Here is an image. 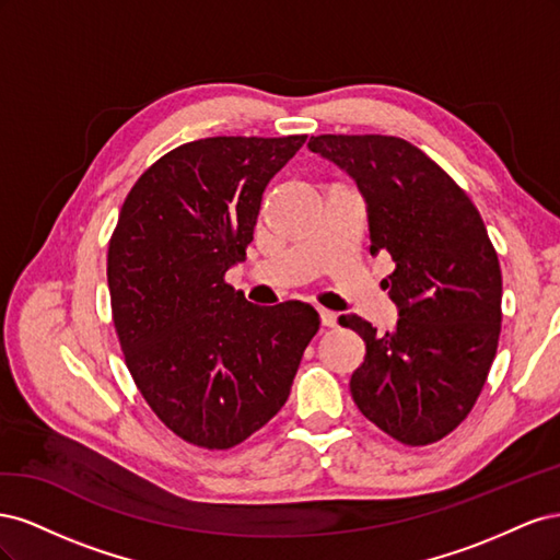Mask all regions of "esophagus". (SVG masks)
Here are the masks:
<instances>
[{"label": "esophagus", "instance_id": "34e87169", "mask_svg": "<svg viewBox=\"0 0 560 560\" xmlns=\"http://www.w3.org/2000/svg\"><path fill=\"white\" fill-rule=\"evenodd\" d=\"M319 322H322V327H336V322H338V315L336 313H331V311H325V308H319Z\"/></svg>", "mask_w": 560, "mask_h": 560}]
</instances>
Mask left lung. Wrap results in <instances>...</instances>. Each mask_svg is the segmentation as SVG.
Returning a JSON list of instances; mask_svg holds the SVG:
<instances>
[{
    "label": "left lung",
    "mask_w": 560,
    "mask_h": 560,
    "mask_svg": "<svg viewBox=\"0 0 560 560\" xmlns=\"http://www.w3.org/2000/svg\"><path fill=\"white\" fill-rule=\"evenodd\" d=\"M308 149L346 171L366 202L371 257L389 254L383 290L397 325L338 322L366 354L350 378L358 409L397 442L425 446L471 411L493 364L502 273L481 214L442 167L387 135H317Z\"/></svg>",
    "instance_id": "obj_1"
}]
</instances>
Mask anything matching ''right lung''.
<instances>
[{"label":"right lung","mask_w":560,"mask_h":560,"mask_svg":"<svg viewBox=\"0 0 560 560\" xmlns=\"http://www.w3.org/2000/svg\"><path fill=\"white\" fill-rule=\"evenodd\" d=\"M303 142L182 144L135 182L118 214L107 254L118 341L151 411L194 446L224 451L264 428L319 329L311 303L254 306L224 282L268 182Z\"/></svg>","instance_id":"add662e5"}]
</instances>
